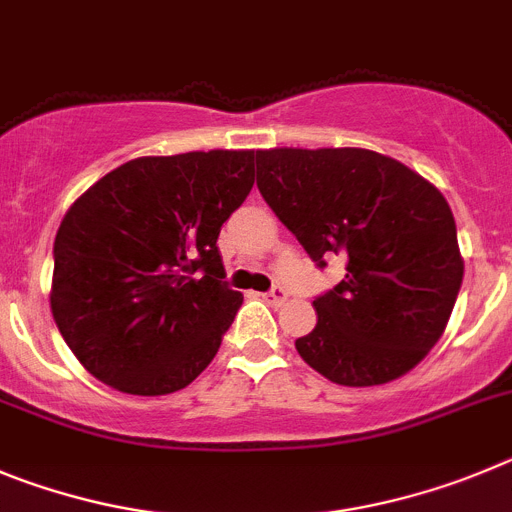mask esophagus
I'll use <instances>...</instances> for the list:
<instances>
[{
  "instance_id": "obj_1",
  "label": "esophagus",
  "mask_w": 512,
  "mask_h": 512,
  "mask_svg": "<svg viewBox=\"0 0 512 512\" xmlns=\"http://www.w3.org/2000/svg\"><path fill=\"white\" fill-rule=\"evenodd\" d=\"M262 298H265L267 303H273V306H280V303H285L288 293H285L283 285H273V288L267 290V293H262Z\"/></svg>"
}]
</instances>
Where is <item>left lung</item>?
Returning a JSON list of instances; mask_svg holds the SVG:
<instances>
[{
    "mask_svg": "<svg viewBox=\"0 0 512 512\" xmlns=\"http://www.w3.org/2000/svg\"><path fill=\"white\" fill-rule=\"evenodd\" d=\"M257 188L316 265L347 260L342 283L313 301L319 321L298 354L349 388L413 370L444 334L464 275L439 188L359 147L260 150Z\"/></svg>",
    "mask_w": 512,
    "mask_h": 512,
    "instance_id": "1",
    "label": "left lung"
}]
</instances>
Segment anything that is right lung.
I'll return each mask as SVG.
<instances>
[{
  "label": "right lung",
  "instance_id": "right-lung-1",
  "mask_svg": "<svg viewBox=\"0 0 512 512\" xmlns=\"http://www.w3.org/2000/svg\"><path fill=\"white\" fill-rule=\"evenodd\" d=\"M255 160V150L137 158L68 209L50 308L96 380L165 395L214 359L242 306L216 239L252 191Z\"/></svg>",
  "mask_w": 512,
  "mask_h": 512
}]
</instances>
